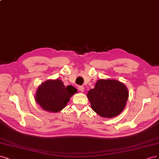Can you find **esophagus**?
Listing matches in <instances>:
<instances>
[{
    "label": "esophagus",
    "instance_id": "34e87169",
    "mask_svg": "<svg viewBox=\"0 0 159 159\" xmlns=\"http://www.w3.org/2000/svg\"><path fill=\"white\" fill-rule=\"evenodd\" d=\"M78 89H79L80 92H82V93H83V92L84 91V87H83V86H79L78 87Z\"/></svg>",
    "mask_w": 159,
    "mask_h": 159
}]
</instances>
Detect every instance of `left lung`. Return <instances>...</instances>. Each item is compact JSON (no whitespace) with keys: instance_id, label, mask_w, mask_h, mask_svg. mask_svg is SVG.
Masks as SVG:
<instances>
[{"instance_id":"left-lung-1","label":"left lung","mask_w":159,"mask_h":159,"mask_svg":"<svg viewBox=\"0 0 159 159\" xmlns=\"http://www.w3.org/2000/svg\"><path fill=\"white\" fill-rule=\"evenodd\" d=\"M86 96L92 109L96 114L105 118H111L124 111L129 92L126 86L119 80L100 79Z\"/></svg>"}]
</instances>
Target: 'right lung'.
Instances as JSON below:
<instances>
[{"mask_svg": "<svg viewBox=\"0 0 159 159\" xmlns=\"http://www.w3.org/2000/svg\"><path fill=\"white\" fill-rule=\"evenodd\" d=\"M76 93L74 86H65L61 80L50 79L38 87L35 100L43 110L55 113L62 110Z\"/></svg>", "mask_w": 159, "mask_h": 159, "instance_id": "obj_1", "label": "right lung"}]
</instances>
